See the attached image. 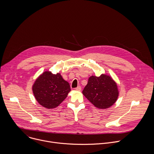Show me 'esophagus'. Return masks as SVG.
<instances>
[{"label": "esophagus", "mask_w": 154, "mask_h": 154, "mask_svg": "<svg viewBox=\"0 0 154 154\" xmlns=\"http://www.w3.org/2000/svg\"><path fill=\"white\" fill-rule=\"evenodd\" d=\"M82 90V88L80 86H78L77 88H75V90L77 91H80Z\"/></svg>", "instance_id": "1"}]
</instances>
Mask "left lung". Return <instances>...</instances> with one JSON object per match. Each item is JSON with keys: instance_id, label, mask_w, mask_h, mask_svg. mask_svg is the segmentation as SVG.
Masks as SVG:
<instances>
[{"instance_id": "obj_1", "label": "left lung", "mask_w": 154, "mask_h": 154, "mask_svg": "<svg viewBox=\"0 0 154 154\" xmlns=\"http://www.w3.org/2000/svg\"><path fill=\"white\" fill-rule=\"evenodd\" d=\"M82 93L96 107L100 109L113 105L119 94L116 83L111 77L105 74L90 77Z\"/></svg>"}]
</instances>
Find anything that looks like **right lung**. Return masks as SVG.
Here are the masks:
<instances>
[{
    "label": "right lung",
    "instance_id": "obj_1",
    "mask_svg": "<svg viewBox=\"0 0 154 154\" xmlns=\"http://www.w3.org/2000/svg\"><path fill=\"white\" fill-rule=\"evenodd\" d=\"M33 93L38 102L44 107L51 109L58 106L71 91L69 83L60 74L43 72L33 85Z\"/></svg>",
    "mask_w": 154,
    "mask_h": 154
}]
</instances>
